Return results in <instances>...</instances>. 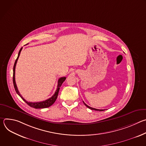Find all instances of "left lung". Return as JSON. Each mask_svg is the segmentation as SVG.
I'll return each mask as SVG.
<instances>
[{
	"instance_id": "left-lung-1",
	"label": "left lung",
	"mask_w": 146,
	"mask_h": 146,
	"mask_svg": "<svg viewBox=\"0 0 146 146\" xmlns=\"http://www.w3.org/2000/svg\"><path fill=\"white\" fill-rule=\"evenodd\" d=\"M83 103H84V105L88 108H89V109H91V110H96V111H104V110H105V109H94V108H91V107H90V106H88L87 105H86V104L84 102H83Z\"/></svg>"
}]
</instances>
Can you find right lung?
I'll return each mask as SVG.
<instances>
[{
	"instance_id": "1",
	"label": "right lung",
	"mask_w": 146,
	"mask_h": 146,
	"mask_svg": "<svg viewBox=\"0 0 146 146\" xmlns=\"http://www.w3.org/2000/svg\"><path fill=\"white\" fill-rule=\"evenodd\" d=\"M23 49V47L21 48L19 52H18V55L17 56V58L16 59L15 61V63L14 65V67H13V84H14V87L15 88V90L17 92V94L22 98V99L29 106H30L32 108H33L35 109H43V108H48L50 106H51L52 105H53V103L55 102L57 97H58V92L60 89V86H62V83L64 82V81L66 80V77H60V78H59L58 81V86H57V89L55 92V94L49 99L44 100V101H42V102H28L27 101L23 96L22 95L20 94L19 92L18 91V90L17 88V85H16V83H15V66L17 64V62L18 60V59L19 56L21 51Z\"/></svg>"
}]
</instances>
